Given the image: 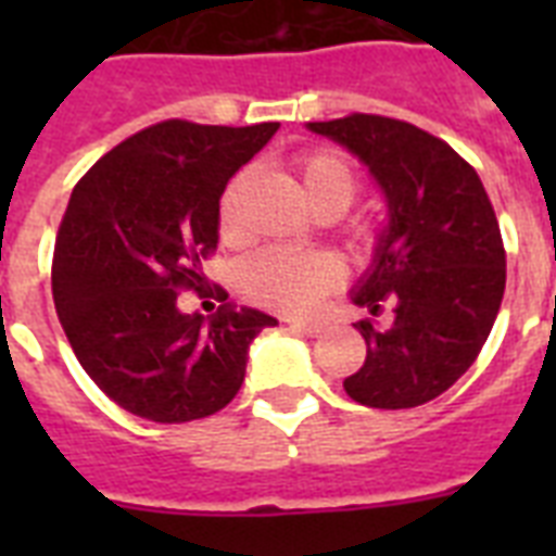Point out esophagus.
Instances as JSON below:
<instances>
[{
  "label": "esophagus",
  "mask_w": 556,
  "mask_h": 556,
  "mask_svg": "<svg viewBox=\"0 0 556 556\" xmlns=\"http://www.w3.org/2000/svg\"><path fill=\"white\" fill-rule=\"evenodd\" d=\"M288 326L294 331H300V334H305V338H317L323 331V323L317 320H288Z\"/></svg>",
  "instance_id": "1"
}]
</instances>
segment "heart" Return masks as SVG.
Wrapping results in <instances>:
<instances>
[{
  "label": "heart",
  "instance_id": "heart-1",
  "mask_svg": "<svg viewBox=\"0 0 556 556\" xmlns=\"http://www.w3.org/2000/svg\"><path fill=\"white\" fill-rule=\"evenodd\" d=\"M303 190L323 216H340L355 201L361 176L355 164L334 150H308L296 159ZM244 176H236L218 201V230H236V195ZM369 239V233H361ZM343 279V265L331 253H296L286 248H265L253 253L239 268L242 291L253 303L282 314H305L334 291Z\"/></svg>",
  "mask_w": 556,
  "mask_h": 556
}]
</instances>
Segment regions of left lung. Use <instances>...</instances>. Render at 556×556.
I'll return each mask as SVG.
<instances>
[{"instance_id":"1","label":"left lung","mask_w":556,"mask_h":556,"mask_svg":"<svg viewBox=\"0 0 556 556\" xmlns=\"http://www.w3.org/2000/svg\"><path fill=\"white\" fill-rule=\"evenodd\" d=\"M364 161L387 192L389 225L352 294L364 366L343 380L352 401L409 409L447 392L482 352L505 294V244L482 178L447 141L383 115L308 124ZM389 304L393 317H374Z\"/></svg>"}]
</instances>
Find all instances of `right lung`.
<instances>
[{"instance_id":"1","label":"right lung","mask_w":556,"mask_h":556,"mask_svg":"<svg viewBox=\"0 0 556 556\" xmlns=\"http://www.w3.org/2000/svg\"><path fill=\"white\" fill-rule=\"evenodd\" d=\"M277 129L161 121L72 190L51 265L54 305L86 375L126 413L159 424L218 413L242 387L251 340L277 326L253 308L222 305L204 323L176 305L181 291L204 288L227 181Z\"/></svg>"}]
</instances>
